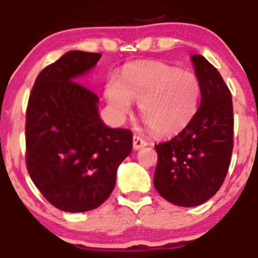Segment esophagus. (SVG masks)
<instances>
[{
    "instance_id": "34e87169",
    "label": "esophagus",
    "mask_w": 258,
    "mask_h": 258,
    "mask_svg": "<svg viewBox=\"0 0 258 258\" xmlns=\"http://www.w3.org/2000/svg\"><path fill=\"white\" fill-rule=\"evenodd\" d=\"M147 146V142L144 141L143 138H141L139 136H134L133 137V148L136 149V151H138V149L143 148V147Z\"/></svg>"
}]
</instances>
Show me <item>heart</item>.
<instances>
[{
	"label": "heart",
	"mask_w": 258,
	"mask_h": 258,
	"mask_svg": "<svg viewBox=\"0 0 258 258\" xmlns=\"http://www.w3.org/2000/svg\"><path fill=\"white\" fill-rule=\"evenodd\" d=\"M105 96L117 117H124L138 102L141 115L152 133L172 137L194 120L201 99V83L192 72L161 62L127 64L121 78L111 76Z\"/></svg>",
	"instance_id": "1"
}]
</instances>
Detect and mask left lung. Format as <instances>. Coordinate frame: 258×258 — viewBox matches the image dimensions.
<instances>
[{
    "label": "left lung",
    "mask_w": 258,
    "mask_h": 258,
    "mask_svg": "<svg viewBox=\"0 0 258 258\" xmlns=\"http://www.w3.org/2000/svg\"><path fill=\"white\" fill-rule=\"evenodd\" d=\"M201 83V102L192 121L171 141L154 146L153 183L178 207H196L223 185L233 151L232 95L217 68L203 55L191 57Z\"/></svg>",
    "instance_id": "1"
}]
</instances>
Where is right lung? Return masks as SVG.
Instances as JSON below:
<instances>
[{"label":"right lung","mask_w":258,"mask_h":258,"mask_svg":"<svg viewBox=\"0 0 258 258\" xmlns=\"http://www.w3.org/2000/svg\"><path fill=\"white\" fill-rule=\"evenodd\" d=\"M100 53L71 50L36 77L26 109V167L53 207L68 213L96 209L112 192L133 134L100 119L99 97L77 82Z\"/></svg>","instance_id":"1"}]
</instances>
